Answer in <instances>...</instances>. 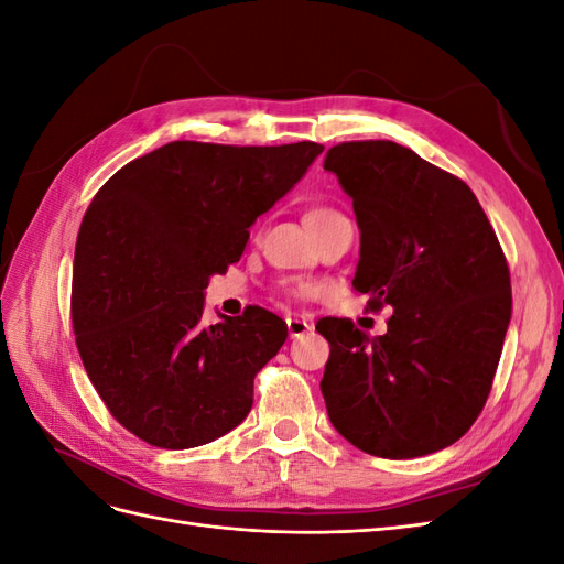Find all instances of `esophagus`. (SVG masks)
Instances as JSON below:
<instances>
[{
    "label": "esophagus",
    "instance_id": "esophagus-1",
    "mask_svg": "<svg viewBox=\"0 0 564 564\" xmlns=\"http://www.w3.org/2000/svg\"><path fill=\"white\" fill-rule=\"evenodd\" d=\"M286 329H289V336H292V338H301V336L313 332V324L301 319V317H289L286 319Z\"/></svg>",
    "mask_w": 564,
    "mask_h": 564
}]
</instances>
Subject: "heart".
<instances>
[{"instance_id":"obj_1","label":"heart","mask_w":564,"mask_h":564,"mask_svg":"<svg viewBox=\"0 0 564 564\" xmlns=\"http://www.w3.org/2000/svg\"><path fill=\"white\" fill-rule=\"evenodd\" d=\"M338 212H334V209H329V207H315V209H311V212H305V226H317V224H322V220H327V218H332V216H336ZM299 294H313V286L311 284H305V286H301L299 289Z\"/></svg>"}]
</instances>
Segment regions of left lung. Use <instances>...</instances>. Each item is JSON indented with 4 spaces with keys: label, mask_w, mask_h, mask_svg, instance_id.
<instances>
[{
    "label": "left lung",
    "mask_w": 564,
    "mask_h": 564,
    "mask_svg": "<svg viewBox=\"0 0 564 564\" xmlns=\"http://www.w3.org/2000/svg\"><path fill=\"white\" fill-rule=\"evenodd\" d=\"M324 169L352 197V286L390 305L383 336L324 317L319 390L334 429L381 458L445 449L480 416L510 322V272L470 187L392 141L329 148Z\"/></svg>",
    "instance_id": "1"
}]
</instances>
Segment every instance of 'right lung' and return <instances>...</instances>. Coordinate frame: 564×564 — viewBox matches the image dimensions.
<instances>
[{
  "instance_id": "1",
  "label": "right lung",
  "mask_w": 564,
  "mask_h": 564,
  "mask_svg": "<svg viewBox=\"0 0 564 564\" xmlns=\"http://www.w3.org/2000/svg\"><path fill=\"white\" fill-rule=\"evenodd\" d=\"M322 150L174 141L91 199L73 270L77 350L108 412L148 445L199 447L247 419L286 324L251 305L204 327V289L240 261L253 220Z\"/></svg>"
}]
</instances>
